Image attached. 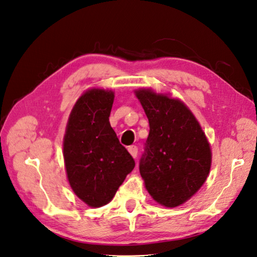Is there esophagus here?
<instances>
[{
  "label": "esophagus",
  "mask_w": 257,
  "mask_h": 257,
  "mask_svg": "<svg viewBox=\"0 0 257 257\" xmlns=\"http://www.w3.org/2000/svg\"><path fill=\"white\" fill-rule=\"evenodd\" d=\"M128 152L132 154V156L134 158L137 157V154H138V147L135 146V145H133V146H129L128 147Z\"/></svg>",
  "instance_id": "esophagus-1"
}]
</instances>
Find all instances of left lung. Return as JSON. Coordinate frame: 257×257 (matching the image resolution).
Segmentation results:
<instances>
[{"label": "left lung", "mask_w": 257, "mask_h": 257, "mask_svg": "<svg viewBox=\"0 0 257 257\" xmlns=\"http://www.w3.org/2000/svg\"><path fill=\"white\" fill-rule=\"evenodd\" d=\"M149 122L139 171L152 198L174 208L198 192L211 166V149L193 113L183 102L137 90Z\"/></svg>", "instance_id": "8db88e82"}]
</instances>
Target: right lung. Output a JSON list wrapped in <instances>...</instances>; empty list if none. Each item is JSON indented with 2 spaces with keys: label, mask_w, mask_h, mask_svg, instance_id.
<instances>
[{
  "label": "right lung",
  "mask_w": 257,
  "mask_h": 257,
  "mask_svg": "<svg viewBox=\"0 0 257 257\" xmlns=\"http://www.w3.org/2000/svg\"><path fill=\"white\" fill-rule=\"evenodd\" d=\"M114 93L86 91L69 114L64 136V161L71 188L88 207L109 203L135 161L111 128Z\"/></svg>",
  "instance_id": "right-lung-1"
}]
</instances>
